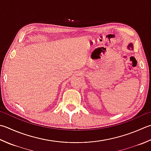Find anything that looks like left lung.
Instances as JSON below:
<instances>
[{
  "label": "left lung",
  "mask_w": 151,
  "mask_h": 151,
  "mask_svg": "<svg viewBox=\"0 0 151 151\" xmlns=\"http://www.w3.org/2000/svg\"><path fill=\"white\" fill-rule=\"evenodd\" d=\"M128 49H132L133 50V49H134V46H133V44L132 43H129V45L128 46Z\"/></svg>",
  "instance_id": "left-lung-1"
}]
</instances>
